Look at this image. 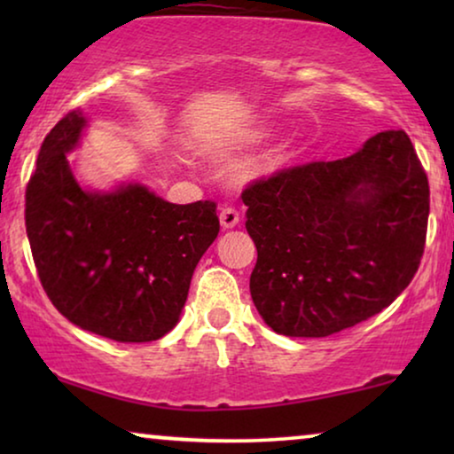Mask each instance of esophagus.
Segmentation results:
<instances>
[{"instance_id": "34e87169", "label": "esophagus", "mask_w": 454, "mask_h": 454, "mask_svg": "<svg viewBox=\"0 0 454 454\" xmlns=\"http://www.w3.org/2000/svg\"><path fill=\"white\" fill-rule=\"evenodd\" d=\"M219 219L223 229H233L239 223V213L233 207H223Z\"/></svg>"}]
</instances>
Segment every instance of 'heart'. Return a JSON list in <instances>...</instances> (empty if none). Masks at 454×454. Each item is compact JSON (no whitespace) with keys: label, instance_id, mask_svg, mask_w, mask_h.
<instances>
[{"label":"heart","instance_id":"obj_1","mask_svg":"<svg viewBox=\"0 0 454 454\" xmlns=\"http://www.w3.org/2000/svg\"><path fill=\"white\" fill-rule=\"evenodd\" d=\"M289 159H291V148L289 146L278 148V151H275L269 159H266L264 169H277V167H281V165L287 163Z\"/></svg>","mask_w":454,"mask_h":454}]
</instances>
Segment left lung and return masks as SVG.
I'll use <instances>...</instances> for the list:
<instances>
[{
    "instance_id": "left-lung-1",
    "label": "left lung",
    "mask_w": 454,
    "mask_h": 454,
    "mask_svg": "<svg viewBox=\"0 0 454 454\" xmlns=\"http://www.w3.org/2000/svg\"><path fill=\"white\" fill-rule=\"evenodd\" d=\"M258 250L250 294L285 337H328L388 308L424 256L430 185L403 129L351 157L289 167L241 192Z\"/></svg>"
}]
</instances>
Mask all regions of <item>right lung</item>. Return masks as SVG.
<instances>
[{
    "label": "right lung",
    "instance_id": "add662e5",
    "mask_svg": "<svg viewBox=\"0 0 454 454\" xmlns=\"http://www.w3.org/2000/svg\"><path fill=\"white\" fill-rule=\"evenodd\" d=\"M86 126L74 109L43 140L27 185V235L41 285L72 325L120 343L177 325L202 254L219 235L216 204H171L145 185L82 190L66 153Z\"/></svg>",
    "mask_w": 454,
    "mask_h": 454
}]
</instances>
